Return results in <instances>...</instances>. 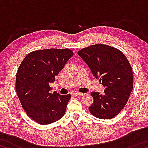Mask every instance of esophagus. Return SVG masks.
Returning a JSON list of instances; mask_svg holds the SVG:
<instances>
[{"instance_id":"esophagus-1","label":"esophagus","mask_w":148,"mask_h":148,"mask_svg":"<svg viewBox=\"0 0 148 148\" xmlns=\"http://www.w3.org/2000/svg\"><path fill=\"white\" fill-rule=\"evenodd\" d=\"M74 94L77 96H84V93H81V92H75Z\"/></svg>"}]
</instances>
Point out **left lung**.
I'll return each instance as SVG.
<instances>
[{"label":"left lung","mask_w":148,"mask_h":148,"mask_svg":"<svg viewBox=\"0 0 148 148\" xmlns=\"http://www.w3.org/2000/svg\"><path fill=\"white\" fill-rule=\"evenodd\" d=\"M78 54L105 87L103 94L92 92L94 101L90 113L99 119H111L123 109L133 89L132 66L124 53L106 45L84 48Z\"/></svg>","instance_id":"1"}]
</instances>
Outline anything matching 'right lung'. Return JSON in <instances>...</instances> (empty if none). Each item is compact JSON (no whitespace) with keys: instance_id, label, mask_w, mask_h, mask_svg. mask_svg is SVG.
Segmentation results:
<instances>
[{"instance_id":"obj_1","label":"right lung","mask_w":148,"mask_h":148,"mask_svg":"<svg viewBox=\"0 0 148 148\" xmlns=\"http://www.w3.org/2000/svg\"><path fill=\"white\" fill-rule=\"evenodd\" d=\"M74 53L69 49L34 51L23 59L16 72V94L23 108L32 120L49 125L64 115L71 95L50 93V83L63 69Z\"/></svg>"}]
</instances>
